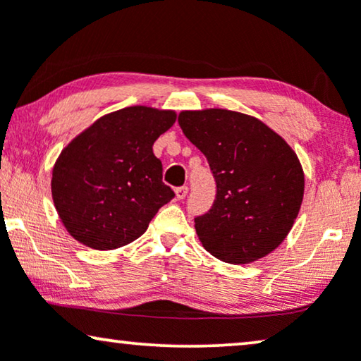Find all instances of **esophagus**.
Segmentation results:
<instances>
[{
  "mask_svg": "<svg viewBox=\"0 0 361 361\" xmlns=\"http://www.w3.org/2000/svg\"><path fill=\"white\" fill-rule=\"evenodd\" d=\"M187 192H189V187H187V185H180V187H177V189H176V197H177V200L185 199Z\"/></svg>",
  "mask_w": 361,
  "mask_h": 361,
  "instance_id": "1",
  "label": "esophagus"
}]
</instances>
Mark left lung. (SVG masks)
I'll list each match as a JSON object with an SVG mask.
<instances>
[{"label":"left lung","mask_w":361,"mask_h":361,"mask_svg":"<svg viewBox=\"0 0 361 361\" xmlns=\"http://www.w3.org/2000/svg\"><path fill=\"white\" fill-rule=\"evenodd\" d=\"M179 125L215 179L214 204L194 219L204 248L231 264L278 248L304 195L302 167L288 142L256 118L219 108L182 111Z\"/></svg>","instance_id":"1"}]
</instances>
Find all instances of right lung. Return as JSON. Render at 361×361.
<instances>
[{
    "mask_svg": "<svg viewBox=\"0 0 361 361\" xmlns=\"http://www.w3.org/2000/svg\"><path fill=\"white\" fill-rule=\"evenodd\" d=\"M174 121V111L123 108L62 151L52 172V197L73 238L95 250H115L145 233L157 210L174 199L152 152Z\"/></svg>",
    "mask_w": 361,
    "mask_h": 361,
    "instance_id": "1",
    "label": "right lung"
}]
</instances>
